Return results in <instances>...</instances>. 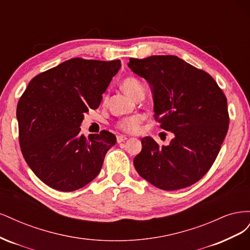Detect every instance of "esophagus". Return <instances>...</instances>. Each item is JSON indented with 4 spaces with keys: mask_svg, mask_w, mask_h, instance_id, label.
I'll list each match as a JSON object with an SVG mask.
<instances>
[{
    "mask_svg": "<svg viewBox=\"0 0 250 250\" xmlns=\"http://www.w3.org/2000/svg\"><path fill=\"white\" fill-rule=\"evenodd\" d=\"M127 140V137L126 135H123V134H121V135H118L117 137V142L120 144V143H123V142H125Z\"/></svg>",
    "mask_w": 250,
    "mask_h": 250,
    "instance_id": "1",
    "label": "esophagus"
}]
</instances>
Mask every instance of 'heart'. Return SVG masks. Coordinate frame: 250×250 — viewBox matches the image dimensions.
Returning a JSON list of instances; mask_svg holds the SVG:
<instances>
[{"label": "heart", "mask_w": 250, "mask_h": 250, "mask_svg": "<svg viewBox=\"0 0 250 250\" xmlns=\"http://www.w3.org/2000/svg\"><path fill=\"white\" fill-rule=\"evenodd\" d=\"M122 88L124 89V92L127 93L129 96H131L134 99H138V98H141L144 94V85L141 82L140 79L133 76H128L125 77L122 80ZM142 117L141 116H131V117H127L120 119L116 126L119 128V129L123 130L128 133H133L135 131L139 130V128L142 124Z\"/></svg>", "instance_id": "1"}]
</instances>
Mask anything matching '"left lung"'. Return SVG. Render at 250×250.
<instances>
[{"label":"left lung","mask_w":250,"mask_h":250,"mask_svg":"<svg viewBox=\"0 0 250 250\" xmlns=\"http://www.w3.org/2000/svg\"><path fill=\"white\" fill-rule=\"evenodd\" d=\"M128 66L151 85L154 119L174 134L168 146L150 137L133 164L154 187L175 191L200 180L213 166L229 130L228 100L214 78L177 56L130 58Z\"/></svg>","instance_id":"obj_1"}]
</instances>
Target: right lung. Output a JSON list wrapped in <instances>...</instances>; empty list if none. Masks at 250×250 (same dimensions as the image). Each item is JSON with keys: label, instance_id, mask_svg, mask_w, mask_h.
I'll return each instance as SVG.
<instances>
[{"label": "right lung", "instance_id": "obj_1", "mask_svg": "<svg viewBox=\"0 0 250 250\" xmlns=\"http://www.w3.org/2000/svg\"><path fill=\"white\" fill-rule=\"evenodd\" d=\"M121 67L111 62L72 58L29 82L17 107L22 156L42 183L72 192L99 174L115 134H80L83 115L97 109Z\"/></svg>", "mask_w": 250, "mask_h": 250}]
</instances>
